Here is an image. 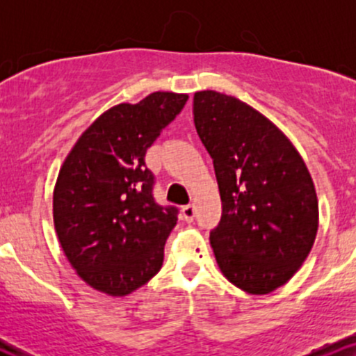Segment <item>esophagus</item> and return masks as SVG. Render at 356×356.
<instances>
[{
    "label": "esophagus",
    "instance_id": "34e87169",
    "mask_svg": "<svg viewBox=\"0 0 356 356\" xmlns=\"http://www.w3.org/2000/svg\"><path fill=\"white\" fill-rule=\"evenodd\" d=\"M194 216H195L194 204H187V206L182 207V218H184V220L191 222V220H194Z\"/></svg>",
    "mask_w": 356,
    "mask_h": 356
}]
</instances>
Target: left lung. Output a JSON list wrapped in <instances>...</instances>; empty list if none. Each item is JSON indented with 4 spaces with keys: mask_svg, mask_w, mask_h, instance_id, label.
Listing matches in <instances>:
<instances>
[{
    "mask_svg": "<svg viewBox=\"0 0 356 356\" xmlns=\"http://www.w3.org/2000/svg\"><path fill=\"white\" fill-rule=\"evenodd\" d=\"M194 124L222 201L211 232L218 266L243 291L268 295L295 276L316 238L318 197L308 167L269 118L236 97L195 92Z\"/></svg>",
    "mask_w": 356,
    "mask_h": 356,
    "instance_id": "obj_1",
    "label": "left lung"
}]
</instances>
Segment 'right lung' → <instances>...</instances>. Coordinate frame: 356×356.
Returning <instances> with one entry per match:
<instances>
[{"label": "right lung", "instance_id": "right-lung-1", "mask_svg": "<svg viewBox=\"0 0 356 356\" xmlns=\"http://www.w3.org/2000/svg\"><path fill=\"white\" fill-rule=\"evenodd\" d=\"M189 95L154 92L108 108L81 134L53 191V222L76 275L97 291L127 296L161 271L177 209L154 201L145 152Z\"/></svg>", "mask_w": 356, "mask_h": 356}]
</instances>
